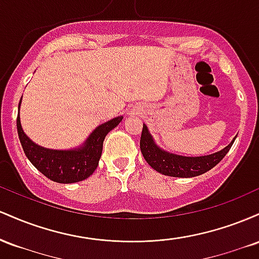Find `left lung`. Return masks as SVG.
Returning a JSON list of instances; mask_svg holds the SVG:
<instances>
[{
	"instance_id": "left-lung-1",
	"label": "left lung",
	"mask_w": 259,
	"mask_h": 259,
	"mask_svg": "<svg viewBox=\"0 0 259 259\" xmlns=\"http://www.w3.org/2000/svg\"><path fill=\"white\" fill-rule=\"evenodd\" d=\"M236 139V138H235ZM235 139L219 152L202 157H184L162 151L154 144L152 136L144 124L140 139V148L148 164L160 174L175 178H192L215 167L233 146Z\"/></svg>"
}]
</instances>
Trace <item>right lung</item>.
Returning a JSON list of instances; mask_svg holds the SVG:
<instances>
[{"instance_id": "add662e5", "label": "right lung", "mask_w": 259, "mask_h": 259, "mask_svg": "<svg viewBox=\"0 0 259 259\" xmlns=\"http://www.w3.org/2000/svg\"><path fill=\"white\" fill-rule=\"evenodd\" d=\"M22 100L19 101V107ZM123 117H117L94 130L84 146L76 150L57 151L37 146L23 132L19 114L17 130L25 156L45 177L56 183L72 184L88 179L99 165L106 135L120 123Z\"/></svg>"}]
</instances>
